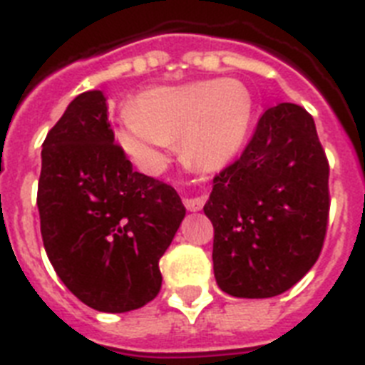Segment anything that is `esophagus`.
I'll return each mask as SVG.
<instances>
[{"label":"esophagus","mask_w":365,"mask_h":365,"mask_svg":"<svg viewBox=\"0 0 365 365\" xmlns=\"http://www.w3.org/2000/svg\"><path fill=\"white\" fill-rule=\"evenodd\" d=\"M205 202H206V195H197V197H186L185 199L186 210H190V212L201 210L202 206H205Z\"/></svg>","instance_id":"obj_1"}]
</instances>
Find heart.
<instances>
[{"label":"heart","instance_id":"1","mask_svg":"<svg viewBox=\"0 0 365 365\" xmlns=\"http://www.w3.org/2000/svg\"><path fill=\"white\" fill-rule=\"evenodd\" d=\"M254 115L252 95L237 80H201L140 93L118 130V144L143 172H163L175 138L186 159L217 170L240 153Z\"/></svg>","mask_w":365,"mask_h":365}]
</instances>
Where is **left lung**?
<instances>
[{
    "label": "left lung",
    "mask_w": 365,
    "mask_h": 365,
    "mask_svg": "<svg viewBox=\"0 0 365 365\" xmlns=\"http://www.w3.org/2000/svg\"><path fill=\"white\" fill-rule=\"evenodd\" d=\"M329 163L312 117L274 106L241 157L214 177V274L235 298H272L312 269L329 219Z\"/></svg>",
    "instance_id": "obj_1"
}]
</instances>
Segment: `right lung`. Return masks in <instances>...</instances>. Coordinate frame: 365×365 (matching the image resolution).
I'll return each instance as SVG.
<instances>
[{"mask_svg":"<svg viewBox=\"0 0 365 365\" xmlns=\"http://www.w3.org/2000/svg\"><path fill=\"white\" fill-rule=\"evenodd\" d=\"M36 202L45 252L80 302L128 312L159 294V259L186 208L175 188L135 172L102 91L76 96L45 137Z\"/></svg>","mask_w":365,"mask_h":365,"instance_id":"right-lung-1","label":"right lung"}]
</instances>
